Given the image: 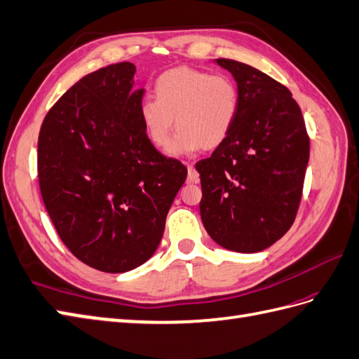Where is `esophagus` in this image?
I'll return each instance as SVG.
<instances>
[{
  "label": "esophagus",
  "instance_id": "esophagus-1",
  "mask_svg": "<svg viewBox=\"0 0 359 359\" xmlns=\"http://www.w3.org/2000/svg\"><path fill=\"white\" fill-rule=\"evenodd\" d=\"M187 182H190V184H198L199 182V173L196 172V169L194 168V165L189 164L187 165Z\"/></svg>",
  "mask_w": 359,
  "mask_h": 359
}]
</instances>
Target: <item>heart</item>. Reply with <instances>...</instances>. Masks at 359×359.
<instances>
[{
    "label": "heart",
    "instance_id": "b5f03b06",
    "mask_svg": "<svg viewBox=\"0 0 359 359\" xmlns=\"http://www.w3.org/2000/svg\"><path fill=\"white\" fill-rule=\"evenodd\" d=\"M154 99L140 107V120L147 140L158 149L169 144L173 156L199 149H216L234 125L239 94L224 76H212L191 67H178L163 73L154 85Z\"/></svg>",
    "mask_w": 359,
    "mask_h": 359
}]
</instances>
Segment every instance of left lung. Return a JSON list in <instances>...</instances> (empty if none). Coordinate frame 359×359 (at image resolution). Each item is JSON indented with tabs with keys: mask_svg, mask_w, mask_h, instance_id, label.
Masks as SVG:
<instances>
[{
	"mask_svg": "<svg viewBox=\"0 0 359 359\" xmlns=\"http://www.w3.org/2000/svg\"><path fill=\"white\" fill-rule=\"evenodd\" d=\"M238 83L239 109L225 142L196 163L201 219L217 245L259 252L291 229L302 199L309 137L291 91L231 59H215Z\"/></svg>",
	"mask_w": 359,
	"mask_h": 359,
	"instance_id": "left-lung-1",
	"label": "left lung"
}]
</instances>
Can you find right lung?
Returning a JSON list of instances; mask_svg holds the SVG:
<instances>
[{"instance_id":"obj_1","label":"right lung","mask_w":359,"mask_h":359,"mask_svg":"<svg viewBox=\"0 0 359 359\" xmlns=\"http://www.w3.org/2000/svg\"><path fill=\"white\" fill-rule=\"evenodd\" d=\"M135 65L97 69L42 121L38 177L43 204L73 255L103 273H126L160 245L187 168L147 140Z\"/></svg>"}]
</instances>
